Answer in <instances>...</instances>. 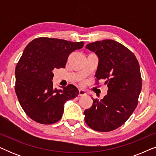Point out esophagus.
Instances as JSON below:
<instances>
[{"instance_id": "34e87169", "label": "esophagus", "mask_w": 156, "mask_h": 156, "mask_svg": "<svg viewBox=\"0 0 156 156\" xmlns=\"http://www.w3.org/2000/svg\"><path fill=\"white\" fill-rule=\"evenodd\" d=\"M87 94V92L86 91H84V89H79V96H84Z\"/></svg>"}]
</instances>
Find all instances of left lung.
<instances>
[{"label": "left lung", "instance_id": "8db88e82", "mask_svg": "<svg viewBox=\"0 0 156 156\" xmlns=\"http://www.w3.org/2000/svg\"><path fill=\"white\" fill-rule=\"evenodd\" d=\"M86 48L95 52L99 64L95 76L104 80L107 94L84 111V120L91 129L112 131L122 126L135 110L141 91L140 66L133 53L119 42L104 40L91 42Z\"/></svg>", "mask_w": 156, "mask_h": 156}]
</instances>
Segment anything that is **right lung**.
Segmentation results:
<instances>
[{"instance_id":"1","label":"right lung","mask_w":156,"mask_h":156,"mask_svg":"<svg viewBox=\"0 0 156 156\" xmlns=\"http://www.w3.org/2000/svg\"><path fill=\"white\" fill-rule=\"evenodd\" d=\"M84 42L56 38L38 37L26 46L17 64L15 90L27 116L42 124L60 120L66 101L79 94L75 86L53 88V70L65 68L68 57L80 50Z\"/></svg>"}]
</instances>
